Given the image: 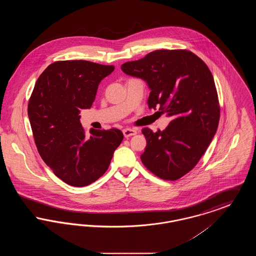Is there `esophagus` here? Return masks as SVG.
Wrapping results in <instances>:
<instances>
[{"label": "esophagus", "instance_id": "obj_1", "mask_svg": "<svg viewBox=\"0 0 256 256\" xmlns=\"http://www.w3.org/2000/svg\"><path fill=\"white\" fill-rule=\"evenodd\" d=\"M122 134L126 138H128V137L134 136L137 134V132L134 128H124V130H122Z\"/></svg>", "mask_w": 256, "mask_h": 256}]
</instances>
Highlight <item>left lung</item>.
I'll list each match as a JSON object with an SVG mask.
<instances>
[{
	"label": "left lung",
	"mask_w": 256,
	"mask_h": 256,
	"mask_svg": "<svg viewBox=\"0 0 256 256\" xmlns=\"http://www.w3.org/2000/svg\"><path fill=\"white\" fill-rule=\"evenodd\" d=\"M121 69L146 80L152 90L148 108H158L172 118L162 132L142 130V163L162 180L182 178L202 158L219 124V98L209 68L190 50H158Z\"/></svg>",
	"instance_id": "8db88e82"
}]
</instances>
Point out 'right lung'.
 <instances>
[{"label": "right lung", "instance_id": "obj_1", "mask_svg": "<svg viewBox=\"0 0 256 256\" xmlns=\"http://www.w3.org/2000/svg\"><path fill=\"white\" fill-rule=\"evenodd\" d=\"M113 71V65L91 61H56L39 76L30 98L28 115L37 150L71 186L100 178L124 139L118 128H91L87 135L78 115L92 106L100 80Z\"/></svg>", "mask_w": 256, "mask_h": 256}]
</instances>
